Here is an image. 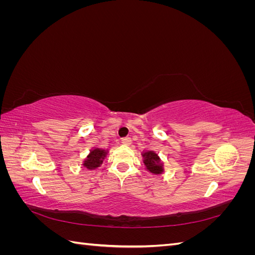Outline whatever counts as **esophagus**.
<instances>
[{"instance_id": "1", "label": "esophagus", "mask_w": 255, "mask_h": 255, "mask_svg": "<svg viewBox=\"0 0 255 255\" xmlns=\"http://www.w3.org/2000/svg\"><path fill=\"white\" fill-rule=\"evenodd\" d=\"M121 142L123 144H127V145H129L130 143H132V139H130L129 137H123L121 139Z\"/></svg>"}]
</instances>
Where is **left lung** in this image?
Wrapping results in <instances>:
<instances>
[{
	"instance_id": "obj_1",
	"label": "left lung",
	"mask_w": 255,
	"mask_h": 255,
	"mask_svg": "<svg viewBox=\"0 0 255 255\" xmlns=\"http://www.w3.org/2000/svg\"><path fill=\"white\" fill-rule=\"evenodd\" d=\"M144 169L153 174H161L165 171L164 163L161 161L158 154L153 150H143L141 153Z\"/></svg>"
}]
</instances>
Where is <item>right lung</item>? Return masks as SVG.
I'll return each mask as SVG.
<instances>
[{
    "label": "right lung",
    "mask_w": 255,
    "mask_h": 255,
    "mask_svg": "<svg viewBox=\"0 0 255 255\" xmlns=\"http://www.w3.org/2000/svg\"><path fill=\"white\" fill-rule=\"evenodd\" d=\"M109 154V149L98 148V146H92L89 150L87 156L83 159V166L88 169V170H96L102 165L103 160L106 158Z\"/></svg>",
    "instance_id": "right-lung-1"
}]
</instances>
